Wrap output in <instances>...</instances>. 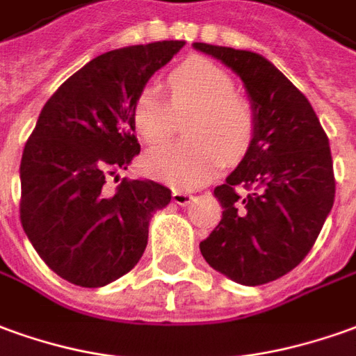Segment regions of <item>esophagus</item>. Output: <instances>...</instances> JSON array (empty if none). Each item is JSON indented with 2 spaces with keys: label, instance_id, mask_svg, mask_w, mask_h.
Listing matches in <instances>:
<instances>
[{
  "label": "esophagus",
  "instance_id": "obj_1",
  "mask_svg": "<svg viewBox=\"0 0 356 356\" xmlns=\"http://www.w3.org/2000/svg\"><path fill=\"white\" fill-rule=\"evenodd\" d=\"M173 202L179 204V206H186V204H191L193 200V195L191 193H185V191H173Z\"/></svg>",
  "mask_w": 356,
  "mask_h": 356
}]
</instances>
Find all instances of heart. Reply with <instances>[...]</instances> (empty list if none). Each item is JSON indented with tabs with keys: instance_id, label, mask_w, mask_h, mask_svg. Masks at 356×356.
<instances>
[{
	"instance_id": "1",
	"label": "heart",
	"mask_w": 356,
	"mask_h": 356,
	"mask_svg": "<svg viewBox=\"0 0 356 356\" xmlns=\"http://www.w3.org/2000/svg\"><path fill=\"white\" fill-rule=\"evenodd\" d=\"M170 101L158 86L146 84L136 94L131 118L148 144L165 140L173 131V109L186 111L188 138L156 146L144 156V168L168 185L195 188L227 158L248 148L254 133L252 106L235 92L231 74L204 57H191L170 73Z\"/></svg>"
}]
</instances>
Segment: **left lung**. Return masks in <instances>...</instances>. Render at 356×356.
<instances>
[{
  "label": "left lung",
  "mask_w": 356,
  "mask_h": 356,
  "mask_svg": "<svg viewBox=\"0 0 356 356\" xmlns=\"http://www.w3.org/2000/svg\"><path fill=\"white\" fill-rule=\"evenodd\" d=\"M241 76L254 111L245 158L213 188L221 221L204 260L241 285H264L310 252L335 198L330 143L307 96L266 57L195 42Z\"/></svg>",
  "instance_id": "1"
}]
</instances>
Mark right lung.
I'll return each instance as SVG.
<instances>
[{"label":"right lung","instance_id":"add662e5","mask_svg":"<svg viewBox=\"0 0 356 356\" xmlns=\"http://www.w3.org/2000/svg\"><path fill=\"white\" fill-rule=\"evenodd\" d=\"M183 46L163 40L94 57L40 111L21 160V223L67 282L104 287L131 272L152 216L171 202L170 188L150 179H123L115 195L104 185L140 152L136 94Z\"/></svg>","mask_w":356,"mask_h":356}]
</instances>
